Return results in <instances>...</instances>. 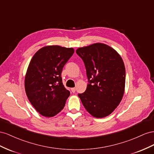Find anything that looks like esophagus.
Instances as JSON below:
<instances>
[{"label":"esophagus","mask_w":154,"mask_h":154,"mask_svg":"<svg viewBox=\"0 0 154 154\" xmlns=\"http://www.w3.org/2000/svg\"><path fill=\"white\" fill-rule=\"evenodd\" d=\"M71 90H72L73 93H74V92L76 91V88H71Z\"/></svg>","instance_id":"1"}]
</instances>
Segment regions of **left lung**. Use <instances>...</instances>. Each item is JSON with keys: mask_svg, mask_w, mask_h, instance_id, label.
I'll return each instance as SVG.
<instances>
[{"mask_svg": "<svg viewBox=\"0 0 154 154\" xmlns=\"http://www.w3.org/2000/svg\"><path fill=\"white\" fill-rule=\"evenodd\" d=\"M76 53L84 61L89 81L86 91L78 95L92 116L106 117L117 107L124 95L123 60L116 50L103 43L79 48Z\"/></svg>", "mask_w": 154, "mask_h": 154, "instance_id": "obj_1", "label": "left lung"}]
</instances>
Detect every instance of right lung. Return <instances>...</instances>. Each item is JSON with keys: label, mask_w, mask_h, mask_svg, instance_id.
I'll return each instance as SVG.
<instances>
[{"label": "right lung", "mask_w": 154, "mask_h": 154, "mask_svg": "<svg viewBox=\"0 0 154 154\" xmlns=\"http://www.w3.org/2000/svg\"><path fill=\"white\" fill-rule=\"evenodd\" d=\"M73 53L72 48L46 46L31 59L25 75V91L41 116L54 117L64 107L70 92L63 84L61 73Z\"/></svg>", "instance_id": "right-lung-1"}]
</instances>
